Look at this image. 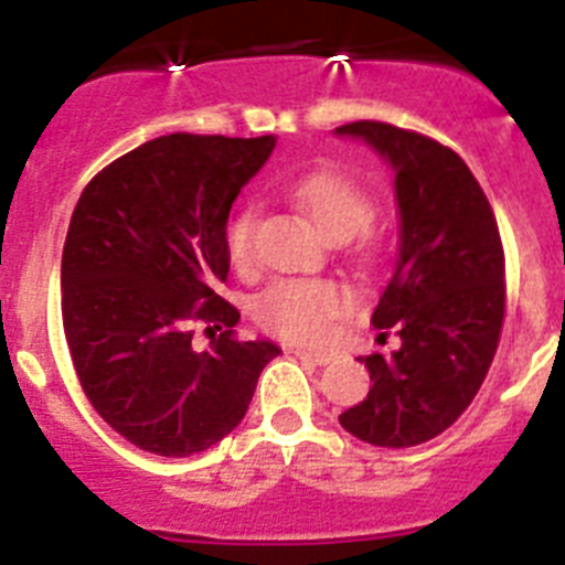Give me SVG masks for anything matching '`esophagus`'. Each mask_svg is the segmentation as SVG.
Segmentation results:
<instances>
[{
    "label": "esophagus",
    "instance_id": "1",
    "mask_svg": "<svg viewBox=\"0 0 565 565\" xmlns=\"http://www.w3.org/2000/svg\"><path fill=\"white\" fill-rule=\"evenodd\" d=\"M294 356H299L302 362H311V364H328L333 362V353L328 351H306V348H297V351H291Z\"/></svg>",
    "mask_w": 565,
    "mask_h": 565
}]
</instances>
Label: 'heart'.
<instances>
[{
  "instance_id": "b5f03b06",
  "label": "heart",
  "mask_w": 565,
  "mask_h": 565,
  "mask_svg": "<svg viewBox=\"0 0 565 565\" xmlns=\"http://www.w3.org/2000/svg\"><path fill=\"white\" fill-rule=\"evenodd\" d=\"M297 203L313 226L331 239H351L371 223L373 203L362 186L339 172H313L294 189ZM257 206L239 209L226 234L228 259L239 271L254 266ZM351 308V297L331 279H277L254 302V313L266 328L294 342L326 337L331 319Z\"/></svg>"
}]
</instances>
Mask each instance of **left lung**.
Instances as JSON below:
<instances>
[{"label": "left lung", "mask_w": 565, "mask_h": 565, "mask_svg": "<svg viewBox=\"0 0 565 565\" xmlns=\"http://www.w3.org/2000/svg\"><path fill=\"white\" fill-rule=\"evenodd\" d=\"M364 141L393 172L398 254L371 322L398 348L359 356L371 391L339 424L376 447H416L469 407L503 326V248L467 163L433 138L379 121L333 129ZM384 339V333H379Z\"/></svg>", "instance_id": "8db88e82"}]
</instances>
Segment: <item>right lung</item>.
I'll return each instance as SVG.
<instances>
[{
  "label": "right lung",
  "mask_w": 565,
  "mask_h": 565,
  "mask_svg": "<svg viewBox=\"0 0 565 565\" xmlns=\"http://www.w3.org/2000/svg\"><path fill=\"white\" fill-rule=\"evenodd\" d=\"M274 147V135H163L102 169L70 217L62 319L78 382L115 433L154 456L223 441L279 356L271 339L223 331L239 313L214 294L232 263V203ZM198 321L222 331L201 354Z\"/></svg>",
  "instance_id": "add662e5"
}]
</instances>
